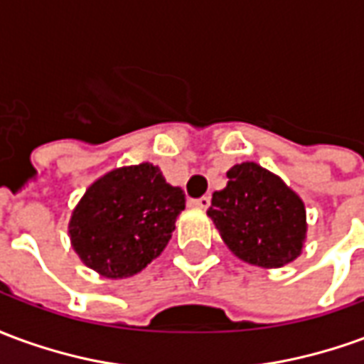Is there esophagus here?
Segmentation results:
<instances>
[{"label":"esophagus","mask_w":364,"mask_h":364,"mask_svg":"<svg viewBox=\"0 0 364 364\" xmlns=\"http://www.w3.org/2000/svg\"><path fill=\"white\" fill-rule=\"evenodd\" d=\"M191 206H195V208H200V210H206V208L210 206V197L195 198V200H191Z\"/></svg>","instance_id":"34e87169"}]
</instances>
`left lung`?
Here are the masks:
<instances>
[{
  "mask_svg": "<svg viewBox=\"0 0 364 364\" xmlns=\"http://www.w3.org/2000/svg\"><path fill=\"white\" fill-rule=\"evenodd\" d=\"M213 195L208 216L228 250L250 265L279 269L300 257L306 242L304 200L255 161L236 164Z\"/></svg>",
  "mask_w": 364,
  "mask_h": 364,
  "instance_id": "obj_1",
  "label": "left lung"
}]
</instances>
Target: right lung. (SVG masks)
Wrapping results in <instances>:
<instances>
[{
	"instance_id": "1",
	"label": "right lung",
	"mask_w": 364,
	"mask_h": 364,
	"mask_svg": "<svg viewBox=\"0 0 364 364\" xmlns=\"http://www.w3.org/2000/svg\"><path fill=\"white\" fill-rule=\"evenodd\" d=\"M183 208L185 193L158 166L117 167L85 189L68 234L83 265L111 281L127 279L166 250Z\"/></svg>"
}]
</instances>
